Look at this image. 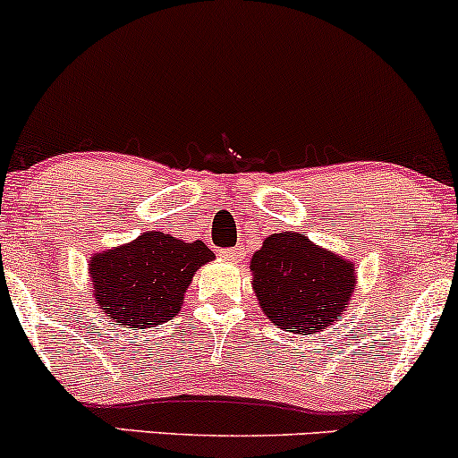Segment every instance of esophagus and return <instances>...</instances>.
Here are the masks:
<instances>
[{"instance_id": "34e87169", "label": "esophagus", "mask_w": 458, "mask_h": 458, "mask_svg": "<svg viewBox=\"0 0 458 458\" xmlns=\"http://www.w3.org/2000/svg\"><path fill=\"white\" fill-rule=\"evenodd\" d=\"M219 256H222L224 260H241L243 259V247H230V250H222L219 251Z\"/></svg>"}]
</instances>
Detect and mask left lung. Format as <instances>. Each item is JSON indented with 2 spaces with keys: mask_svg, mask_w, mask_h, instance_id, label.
<instances>
[{
  "mask_svg": "<svg viewBox=\"0 0 458 458\" xmlns=\"http://www.w3.org/2000/svg\"><path fill=\"white\" fill-rule=\"evenodd\" d=\"M254 291L280 329L314 334L349 306L355 269L299 233L271 234L251 259Z\"/></svg>",
  "mask_w": 458,
  "mask_h": 458,
  "instance_id": "obj_1",
  "label": "left lung"
}]
</instances>
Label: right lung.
<instances>
[{"label": "right lung", "mask_w": 458, "mask_h": 458, "mask_svg": "<svg viewBox=\"0 0 458 458\" xmlns=\"http://www.w3.org/2000/svg\"><path fill=\"white\" fill-rule=\"evenodd\" d=\"M213 259L202 241L182 243L170 234L144 233L133 243L94 256V299L129 329L161 325L181 312L193 273Z\"/></svg>", "instance_id": "right-lung-1"}]
</instances>
